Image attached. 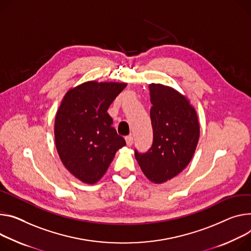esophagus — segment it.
<instances>
[{
	"label": "esophagus",
	"instance_id": "obj_1",
	"mask_svg": "<svg viewBox=\"0 0 251 251\" xmlns=\"http://www.w3.org/2000/svg\"><path fill=\"white\" fill-rule=\"evenodd\" d=\"M125 140H126V144H127V146H132L133 145V142H134V139H133V137L132 136H126L125 137Z\"/></svg>",
	"mask_w": 251,
	"mask_h": 251
}]
</instances>
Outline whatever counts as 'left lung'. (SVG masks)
<instances>
[{
	"label": "left lung",
	"instance_id": "obj_1",
	"mask_svg": "<svg viewBox=\"0 0 251 251\" xmlns=\"http://www.w3.org/2000/svg\"><path fill=\"white\" fill-rule=\"evenodd\" d=\"M153 144L146 153L135 150L145 176L161 184L183 171L196 150L200 126L186 95L163 84H149Z\"/></svg>",
	"mask_w": 251,
	"mask_h": 251
}]
</instances>
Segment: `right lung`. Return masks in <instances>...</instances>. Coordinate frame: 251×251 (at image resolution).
<instances>
[{
  "label": "right lung",
  "mask_w": 251,
  "mask_h": 251,
  "mask_svg": "<svg viewBox=\"0 0 251 251\" xmlns=\"http://www.w3.org/2000/svg\"><path fill=\"white\" fill-rule=\"evenodd\" d=\"M127 83L87 81L70 88L55 118V144L63 165L85 184L106 173L117 150L126 145L107 113Z\"/></svg>",
  "instance_id": "obj_1"
}]
</instances>
